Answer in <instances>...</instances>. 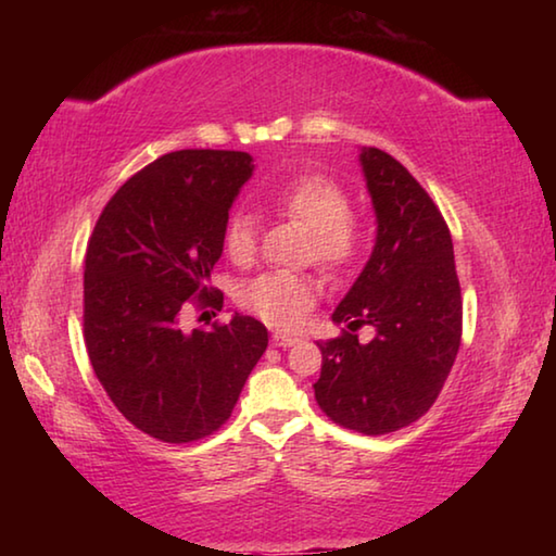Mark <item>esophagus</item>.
Segmentation results:
<instances>
[{"label":"esophagus","instance_id":"esophagus-1","mask_svg":"<svg viewBox=\"0 0 556 556\" xmlns=\"http://www.w3.org/2000/svg\"><path fill=\"white\" fill-rule=\"evenodd\" d=\"M294 343H296L294 336H289V333H271V345L289 348V345H294Z\"/></svg>","mask_w":556,"mask_h":556}]
</instances>
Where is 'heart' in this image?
I'll return each instance as SVG.
<instances>
[{"instance_id": "heart-1", "label": "heart", "mask_w": 556, "mask_h": 556, "mask_svg": "<svg viewBox=\"0 0 556 556\" xmlns=\"http://www.w3.org/2000/svg\"><path fill=\"white\" fill-rule=\"evenodd\" d=\"M281 213L308 230L312 244L306 260H314L328 275H343L365 252L368 230L351 213V195L333 178L312 174L271 195ZM223 250L235 265H248L257 252V223L248 211H235L223 230ZM321 296V281L314 275L269 271L242 289L248 312L277 328H296Z\"/></svg>"}]
</instances>
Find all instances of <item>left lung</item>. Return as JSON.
<instances>
[{"instance_id":"8db88e82","label":"left lung","mask_w":556,"mask_h":556,"mask_svg":"<svg viewBox=\"0 0 556 556\" xmlns=\"http://www.w3.org/2000/svg\"><path fill=\"white\" fill-rule=\"evenodd\" d=\"M378 238L368 265L333 312L348 324L321 348L318 407L336 425L380 437L409 427L437 402L460 345V287L454 242L437 203L388 152L365 147ZM376 328L370 344L352 333Z\"/></svg>"}]
</instances>
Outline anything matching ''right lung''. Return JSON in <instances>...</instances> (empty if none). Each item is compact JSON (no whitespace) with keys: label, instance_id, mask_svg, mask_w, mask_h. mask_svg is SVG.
<instances>
[{"label":"right lung","instance_id":"add662e5","mask_svg":"<svg viewBox=\"0 0 556 556\" xmlns=\"http://www.w3.org/2000/svg\"><path fill=\"white\" fill-rule=\"evenodd\" d=\"M252 156L181 149L119 186L88 240L83 336L98 380L122 417L166 444H188L230 419L267 351V328L230 324L184 331L181 314L223 306L211 271Z\"/></svg>","mask_w":556,"mask_h":556}]
</instances>
